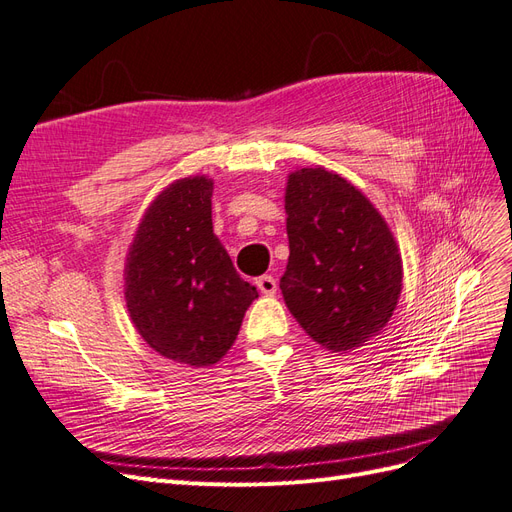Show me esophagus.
Instances as JSON below:
<instances>
[{
  "label": "esophagus",
  "mask_w": 512,
  "mask_h": 512,
  "mask_svg": "<svg viewBox=\"0 0 512 512\" xmlns=\"http://www.w3.org/2000/svg\"><path fill=\"white\" fill-rule=\"evenodd\" d=\"M256 286L262 294H265V297H273V294L277 292V282L273 275H260L256 280Z\"/></svg>",
  "instance_id": "1"
}]
</instances>
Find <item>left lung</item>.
Listing matches in <instances>:
<instances>
[{"label":"left lung","instance_id":"left-lung-1","mask_svg":"<svg viewBox=\"0 0 512 512\" xmlns=\"http://www.w3.org/2000/svg\"><path fill=\"white\" fill-rule=\"evenodd\" d=\"M288 265L282 294L316 344L346 354L389 324L404 280L399 245L382 213L322 166L286 181Z\"/></svg>","mask_w":512,"mask_h":512}]
</instances>
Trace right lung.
Masks as SVG:
<instances>
[{
    "instance_id": "right-lung-1",
    "label": "right lung",
    "mask_w": 512,
    "mask_h": 512,
    "mask_svg": "<svg viewBox=\"0 0 512 512\" xmlns=\"http://www.w3.org/2000/svg\"><path fill=\"white\" fill-rule=\"evenodd\" d=\"M213 179H177L151 200L123 267L128 314L149 348L211 367L235 344L256 286L241 280L211 222Z\"/></svg>"
}]
</instances>
